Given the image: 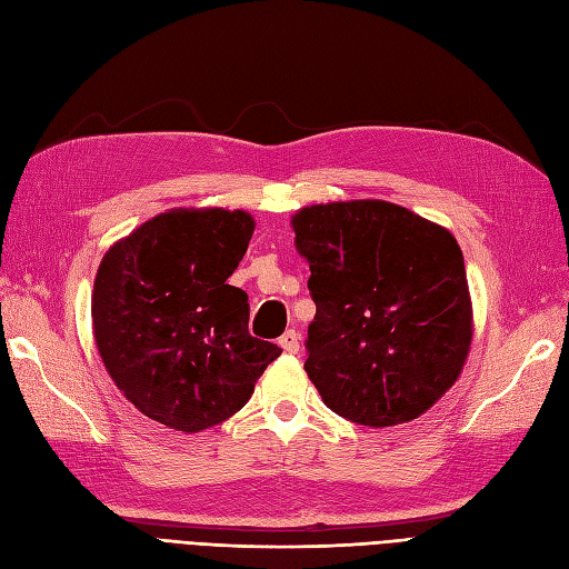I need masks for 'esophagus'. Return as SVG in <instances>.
<instances>
[{
	"label": "esophagus",
	"instance_id": "34e87169",
	"mask_svg": "<svg viewBox=\"0 0 569 569\" xmlns=\"http://www.w3.org/2000/svg\"><path fill=\"white\" fill-rule=\"evenodd\" d=\"M280 347H282V351H287V353H299V349H301V337H299V332H295V330L284 332V335L280 337Z\"/></svg>",
	"mask_w": 569,
	"mask_h": 569
}]
</instances>
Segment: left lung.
I'll use <instances>...</instances> for the list:
<instances>
[{
	"instance_id": "1",
	"label": "left lung",
	"mask_w": 569,
	"mask_h": 569,
	"mask_svg": "<svg viewBox=\"0 0 569 569\" xmlns=\"http://www.w3.org/2000/svg\"><path fill=\"white\" fill-rule=\"evenodd\" d=\"M291 228L316 301L303 368L325 406L375 429L420 418L472 347L456 237L382 199L303 206Z\"/></svg>"
}]
</instances>
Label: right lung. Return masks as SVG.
Listing matches in <instances>:
<instances>
[{
	"mask_svg": "<svg viewBox=\"0 0 569 569\" xmlns=\"http://www.w3.org/2000/svg\"><path fill=\"white\" fill-rule=\"evenodd\" d=\"M253 228L239 209H170L99 263L92 332L101 363L137 410L176 432L232 418L282 353L249 335L247 291L228 284Z\"/></svg>",
	"mask_w": 569,
	"mask_h": 569,
	"instance_id": "1",
	"label": "right lung"
}]
</instances>
